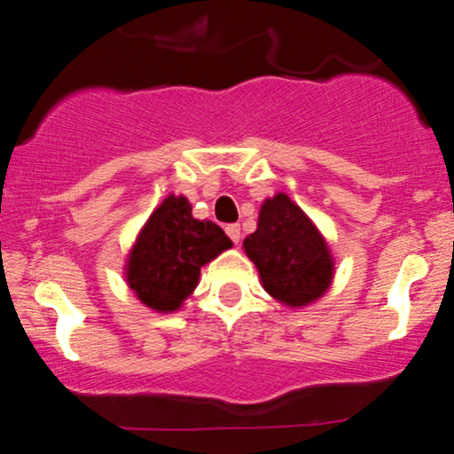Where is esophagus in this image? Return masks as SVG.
I'll list each match as a JSON object with an SVG mask.
<instances>
[{"mask_svg":"<svg viewBox=\"0 0 454 454\" xmlns=\"http://www.w3.org/2000/svg\"><path fill=\"white\" fill-rule=\"evenodd\" d=\"M226 235L231 237L232 243H239V239H241V228H239L237 223H228V226H226Z\"/></svg>","mask_w":454,"mask_h":454,"instance_id":"34e87169","label":"esophagus"}]
</instances>
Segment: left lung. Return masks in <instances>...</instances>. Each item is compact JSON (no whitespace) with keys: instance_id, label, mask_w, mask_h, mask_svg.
<instances>
[{"instance_id":"obj_1","label":"left lung","mask_w":454,"mask_h":454,"mask_svg":"<svg viewBox=\"0 0 454 454\" xmlns=\"http://www.w3.org/2000/svg\"><path fill=\"white\" fill-rule=\"evenodd\" d=\"M243 250L262 288L282 306L306 308L330 291L336 271L330 243L284 192L261 204L256 231L246 237Z\"/></svg>"}]
</instances>
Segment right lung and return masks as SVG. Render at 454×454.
Returning <instances> with one entry per match:
<instances>
[{
  "label": "right lung",
  "instance_id": "right-lung-1",
  "mask_svg": "<svg viewBox=\"0 0 454 454\" xmlns=\"http://www.w3.org/2000/svg\"><path fill=\"white\" fill-rule=\"evenodd\" d=\"M231 247L217 223L196 219L187 198L170 193L139 228L124 261V280L139 303L170 315L196 291L200 269Z\"/></svg>",
  "mask_w": 454,
  "mask_h": 454
}]
</instances>
